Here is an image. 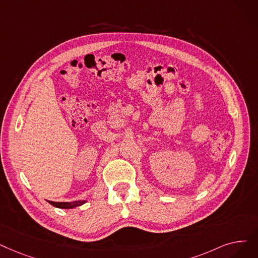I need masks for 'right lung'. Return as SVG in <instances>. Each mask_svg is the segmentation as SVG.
<instances>
[{
  "mask_svg": "<svg viewBox=\"0 0 258 258\" xmlns=\"http://www.w3.org/2000/svg\"><path fill=\"white\" fill-rule=\"evenodd\" d=\"M50 205H52L55 208L60 209H73L75 207L81 206L85 204V201H73V203H54V201H48Z\"/></svg>",
  "mask_w": 258,
  "mask_h": 258,
  "instance_id": "obj_1",
  "label": "right lung"
}]
</instances>
